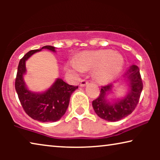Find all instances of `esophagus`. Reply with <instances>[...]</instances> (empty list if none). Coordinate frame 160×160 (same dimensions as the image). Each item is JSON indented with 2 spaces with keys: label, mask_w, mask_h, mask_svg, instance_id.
Returning a JSON list of instances; mask_svg holds the SVG:
<instances>
[{
  "label": "esophagus",
  "mask_w": 160,
  "mask_h": 160,
  "mask_svg": "<svg viewBox=\"0 0 160 160\" xmlns=\"http://www.w3.org/2000/svg\"><path fill=\"white\" fill-rule=\"evenodd\" d=\"M87 84H88V82H87L86 79H82V81H81L80 86L81 87H85Z\"/></svg>",
  "instance_id": "esophagus-1"
}]
</instances>
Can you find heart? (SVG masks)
<instances>
[{
	"mask_svg": "<svg viewBox=\"0 0 160 160\" xmlns=\"http://www.w3.org/2000/svg\"><path fill=\"white\" fill-rule=\"evenodd\" d=\"M124 60L118 52L111 49L86 51L78 55L71 67L76 71L94 70V77L100 84H106L114 78L123 66Z\"/></svg>",
	"mask_w": 160,
	"mask_h": 160,
	"instance_id": "obj_1",
	"label": "heart"
}]
</instances>
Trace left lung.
<instances>
[{
	"label": "left lung",
	"instance_id": "1",
	"mask_svg": "<svg viewBox=\"0 0 160 160\" xmlns=\"http://www.w3.org/2000/svg\"><path fill=\"white\" fill-rule=\"evenodd\" d=\"M128 82L129 92L122 99H118L113 102L106 100V96L112 91V84H109L101 87L99 97L92 101L95 113L101 119L108 122H117L130 115L139 102L143 82L140 74L139 68L132 65L123 75Z\"/></svg>",
	"mask_w": 160,
	"mask_h": 160
}]
</instances>
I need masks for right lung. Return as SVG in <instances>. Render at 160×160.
Returning <instances> with one entry per match:
<instances>
[{"label": "right lung", "instance_id": "right-lung-1", "mask_svg": "<svg viewBox=\"0 0 160 160\" xmlns=\"http://www.w3.org/2000/svg\"><path fill=\"white\" fill-rule=\"evenodd\" d=\"M43 49L55 52V47L45 46L40 49L31 50L25 54L19 62L15 89L24 111L30 117L41 122H56L66 112L71 94L78 86L69 85L61 78H58L49 89L42 93L32 92L26 87L23 78V75L26 73V60Z\"/></svg>", "mask_w": 160, "mask_h": 160}]
</instances>
